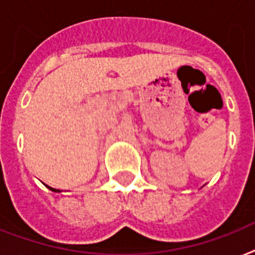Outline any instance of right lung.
Returning a JSON list of instances; mask_svg holds the SVG:
<instances>
[{
    "label": "right lung",
    "mask_w": 255,
    "mask_h": 255,
    "mask_svg": "<svg viewBox=\"0 0 255 255\" xmlns=\"http://www.w3.org/2000/svg\"><path fill=\"white\" fill-rule=\"evenodd\" d=\"M47 188H49L50 190H53V192H61V190H59V189H54V188H50V186H47Z\"/></svg>",
    "instance_id": "obj_1"
}]
</instances>
